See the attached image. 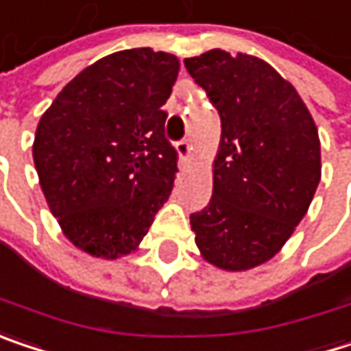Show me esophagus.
Wrapping results in <instances>:
<instances>
[{
    "label": "esophagus",
    "mask_w": 351,
    "mask_h": 351,
    "mask_svg": "<svg viewBox=\"0 0 351 351\" xmlns=\"http://www.w3.org/2000/svg\"><path fill=\"white\" fill-rule=\"evenodd\" d=\"M176 152H178V156L184 160V158L189 156V152H191V143H189L186 138H184V141H178V143H176Z\"/></svg>",
    "instance_id": "1"
}]
</instances>
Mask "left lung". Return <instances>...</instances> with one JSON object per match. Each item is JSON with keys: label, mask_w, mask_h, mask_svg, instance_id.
<instances>
[{"label": "left lung", "mask_w": 351, "mask_h": 351, "mask_svg": "<svg viewBox=\"0 0 351 351\" xmlns=\"http://www.w3.org/2000/svg\"><path fill=\"white\" fill-rule=\"evenodd\" d=\"M221 116L213 197L191 215L197 247L227 271L257 267L285 245L319 184V136L295 88L267 62L225 49L184 60Z\"/></svg>", "instance_id": "obj_1"}]
</instances>
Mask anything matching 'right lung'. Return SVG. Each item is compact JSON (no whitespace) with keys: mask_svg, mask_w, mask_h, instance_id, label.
<instances>
[{"mask_svg":"<svg viewBox=\"0 0 351 351\" xmlns=\"http://www.w3.org/2000/svg\"><path fill=\"white\" fill-rule=\"evenodd\" d=\"M178 60L122 49L88 66L42 116L34 162L49 210L78 249L132 253L175 184L178 152L165 136Z\"/></svg>","mask_w":351,"mask_h":351,"instance_id":"1","label":"right lung"}]
</instances>
